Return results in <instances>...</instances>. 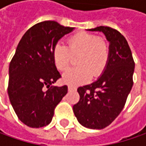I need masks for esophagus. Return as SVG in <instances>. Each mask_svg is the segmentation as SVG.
Segmentation results:
<instances>
[{
  "mask_svg": "<svg viewBox=\"0 0 146 146\" xmlns=\"http://www.w3.org/2000/svg\"><path fill=\"white\" fill-rule=\"evenodd\" d=\"M68 90H69V91H75V90H76V87L71 86V85H69V86H68Z\"/></svg>",
  "mask_w": 146,
  "mask_h": 146,
  "instance_id": "34e87169",
  "label": "esophagus"
}]
</instances>
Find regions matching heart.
<instances>
[{
  "mask_svg": "<svg viewBox=\"0 0 146 146\" xmlns=\"http://www.w3.org/2000/svg\"><path fill=\"white\" fill-rule=\"evenodd\" d=\"M78 56L80 66L66 70L63 75V81L67 84H81L88 81L91 76L93 78L102 76L110 58L109 45L98 35L81 31L68 39L67 46L57 43L53 47V62L60 70H66L73 57Z\"/></svg>",
  "mask_w": 146,
  "mask_h": 146,
  "instance_id": "1",
  "label": "heart"
}]
</instances>
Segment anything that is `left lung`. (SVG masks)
<instances>
[{
	"instance_id": "8db88e82",
	"label": "left lung",
	"mask_w": 146,
	"mask_h": 146,
	"mask_svg": "<svg viewBox=\"0 0 146 146\" xmlns=\"http://www.w3.org/2000/svg\"><path fill=\"white\" fill-rule=\"evenodd\" d=\"M89 31L105 34L110 41V58L97 81L78 88L80 101L73 106V111L84 127L102 129L115 120L125 106L133 85L135 62L127 41L119 31L105 26Z\"/></svg>"
}]
</instances>
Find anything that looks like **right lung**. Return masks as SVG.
Masks as SVG:
<instances>
[{
	"instance_id": "1",
	"label": "right lung",
	"mask_w": 146,
	"mask_h": 146,
	"mask_svg": "<svg viewBox=\"0 0 146 146\" xmlns=\"http://www.w3.org/2000/svg\"><path fill=\"white\" fill-rule=\"evenodd\" d=\"M74 27L44 21L29 28L20 40L9 68L8 94L18 118L30 127L52 121L67 86H51L61 78L53 58L59 40Z\"/></svg>"
}]
</instances>
